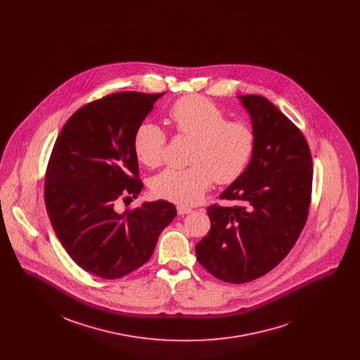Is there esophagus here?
Instances as JSON below:
<instances>
[{"label":"esophagus","instance_id":"esophagus-1","mask_svg":"<svg viewBox=\"0 0 360 360\" xmlns=\"http://www.w3.org/2000/svg\"><path fill=\"white\" fill-rule=\"evenodd\" d=\"M193 212V209L191 207H188V206H184V205H179L177 206V213L179 214H187V213H191Z\"/></svg>","mask_w":360,"mask_h":360}]
</instances>
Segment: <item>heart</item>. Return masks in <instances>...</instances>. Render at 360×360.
I'll return each mask as SVG.
<instances>
[{"instance_id": "1", "label": "heart", "mask_w": 360, "mask_h": 360, "mask_svg": "<svg viewBox=\"0 0 360 360\" xmlns=\"http://www.w3.org/2000/svg\"><path fill=\"white\" fill-rule=\"evenodd\" d=\"M174 131L194 140L190 167H169L151 181L155 195L180 205H194L202 200L213 180L233 183L247 169L255 148V133L243 120H229L226 112L201 96L180 98L169 109ZM166 134L160 126L146 120L133 136V151L147 167L163 160Z\"/></svg>"}]
</instances>
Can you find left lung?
I'll list each match as a JSON object with an SVG mask.
<instances>
[{"instance_id":"8db88e82","label":"left lung","mask_w":360,"mask_h":360,"mask_svg":"<svg viewBox=\"0 0 360 360\" xmlns=\"http://www.w3.org/2000/svg\"><path fill=\"white\" fill-rule=\"evenodd\" d=\"M251 117L255 148L244 173L221 194L237 205L207 207L210 230L198 262L216 278L241 284L276 267L308 219L311 155L300 129L262 96H238Z\"/></svg>"}]
</instances>
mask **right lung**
I'll list each match as a JSON object with an SVG mask.
<instances>
[{"instance_id": "add662e5", "label": "right lung", "mask_w": 360, "mask_h": 360, "mask_svg": "<svg viewBox=\"0 0 360 360\" xmlns=\"http://www.w3.org/2000/svg\"><path fill=\"white\" fill-rule=\"evenodd\" d=\"M160 97L123 91L87 103L69 117L52 148L44 198L53 231L76 264L101 278L143 266L177 213L163 200L117 209L144 187L133 136Z\"/></svg>"}]
</instances>
